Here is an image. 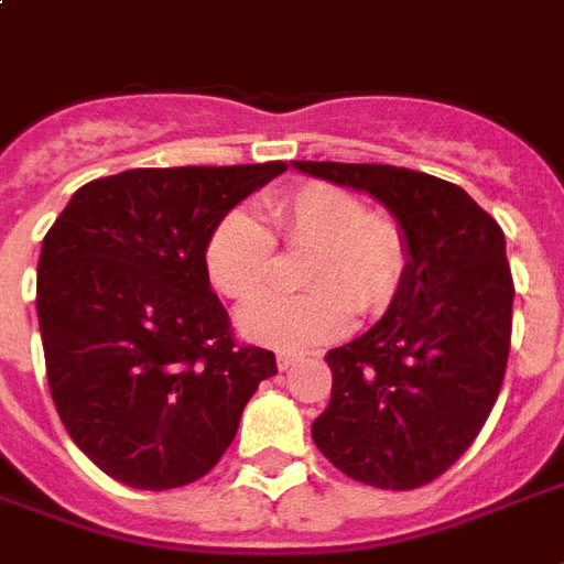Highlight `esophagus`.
Listing matches in <instances>:
<instances>
[{"label":"esophagus","mask_w":564,"mask_h":564,"mask_svg":"<svg viewBox=\"0 0 564 564\" xmlns=\"http://www.w3.org/2000/svg\"><path fill=\"white\" fill-rule=\"evenodd\" d=\"M299 360H301V357H295V354H278V369H281V371L292 369V366H295Z\"/></svg>","instance_id":"1"}]
</instances>
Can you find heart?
<instances>
[{"instance_id": "obj_1", "label": "heart", "mask_w": 564, "mask_h": 564, "mask_svg": "<svg viewBox=\"0 0 564 564\" xmlns=\"http://www.w3.org/2000/svg\"><path fill=\"white\" fill-rule=\"evenodd\" d=\"M265 225L230 210L204 242V272L219 295L251 301L272 281L274 242L307 248V292H272L248 304L239 327L248 339L278 351H307L334 343L351 327L354 307L377 313L394 299L406 272L401 225L369 210L351 189L307 181L263 202Z\"/></svg>"}]
</instances>
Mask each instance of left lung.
Segmentation results:
<instances>
[{"instance_id": "obj_1", "label": "left lung", "mask_w": 564, "mask_h": 564, "mask_svg": "<svg viewBox=\"0 0 564 564\" xmlns=\"http://www.w3.org/2000/svg\"><path fill=\"white\" fill-rule=\"evenodd\" d=\"M366 189L398 216L410 263L369 334L327 351L330 403L313 442L357 482L427 486L471 447L498 401L512 343L503 230L463 187L389 163L295 161Z\"/></svg>"}]
</instances>
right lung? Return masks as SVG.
<instances>
[{"mask_svg": "<svg viewBox=\"0 0 564 564\" xmlns=\"http://www.w3.org/2000/svg\"><path fill=\"white\" fill-rule=\"evenodd\" d=\"M286 163L128 170L84 184L48 228L37 318L48 392L113 480L195 482L237 436L274 354L239 343L204 272L213 225Z\"/></svg>", "mask_w": 564, "mask_h": 564, "instance_id": "obj_1", "label": "right lung"}]
</instances>
